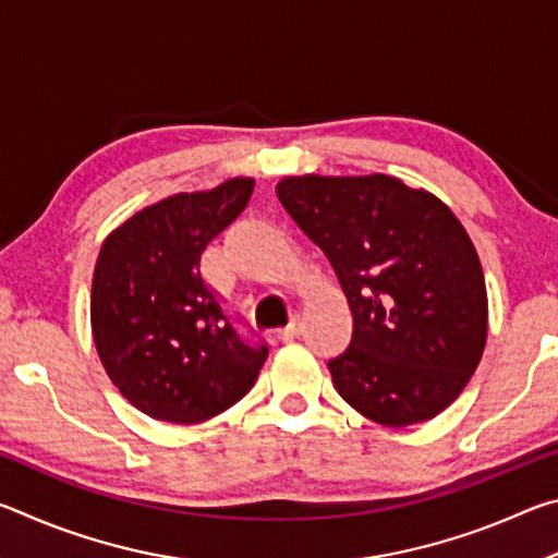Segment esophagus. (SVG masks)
Returning a JSON list of instances; mask_svg holds the SVG:
<instances>
[{
	"label": "esophagus",
	"instance_id": "obj_1",
	"mask_svg": "<svg viewBox=\"0 0 558 558\" xmlns=\"http://www.w3.org/2000/svg\"><path fill=\"white\" fill-rule=\"evenodd\" d=\"M300 332H302V319H300V317H295L288 327H282V329H280L278 337L282 339V342H292V339L300 337Z\"/></svg>",
	"mask_w": 558,
	"mask_h": 558
}]
</instances>
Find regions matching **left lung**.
I'll use <instances>...</instances> for the list:
<instances>
[{"instance_id": "1", "label": "left lung", "mask_w": 558, "mask_h": 558, "mask_svg": "<svg viewBox=\"0 0 558 558\" xmlns=\"http://www.w3.org/2000/svg\"><path fill=\"white\" fill-rule=\"evenodd\" d=\"M276 192L352 310V342L327 362L337 393L389 428L448 409L487 339L483 266L456 214L386 174L288 177Z\"/></svg>"}]
</instances>
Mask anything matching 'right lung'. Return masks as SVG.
I'll use <instances>...</instances> for the list:
<instances>
[{
  "label": "right lung",
  "mask_w": 558,
  "mask_h": 558,
  "mask_svg": "<svg viewBox=\"0 0 558 558\" xmlns=\"http://www.w3.org/2000/svg\"><path fill=\"white\" fill-rule=\"evenodd\" d=\"M253 194L235 177L137 211L102 243L93 272V339L125 399L167 423H202L241 401L268 356L235 329L202 278V253Z\"/></svg>",
  "instance_id": "1"
}]
</instances>
